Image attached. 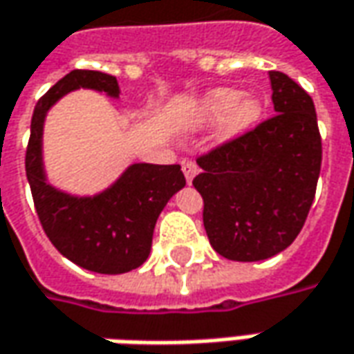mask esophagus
Wrapping results in <instances>:
<instances>
[{
	"mask_svg": "<svg viewBox=\"0 0 354 354\" xmlns=\"http://www.w3.org/2000/svg\"><path fill=\"white\" fill-rule=\"evenodd\" d=\"M182 172H184V176H186L187 184H192V180H194V176L197 174V165L194 160L184 158V160H182Z\"/></svg>",
	"mask_w": 354,
	"mask_h": 354,
	"instance_id": "esophagus-1",
	"label": "esophagus"
}]
</instances>
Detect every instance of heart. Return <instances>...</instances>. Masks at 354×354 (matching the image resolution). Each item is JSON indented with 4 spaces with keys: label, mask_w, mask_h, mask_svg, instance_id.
Instances as JSON below:
<instances>
[{
    "label": "heart",
    "mask_w": 354,
    "mask_h": 354,
    "mask_svg": "<svg viewBox=\"0 0 354 354\" xmlns=\"http://www.w3.org/2000/svg\"><path fill=\"white\" fill-rule=\"evenodd\" d=\"M261 112L263 106L256 96H242L236 88H217L199 102L196 110V124H211L225 113L221 120L218 136L223 139H234L256 126Z\"/></svg>",
    "instance_id": "b5f03b06"
}]
</instances>
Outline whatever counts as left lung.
<instances>
[{
    "instance_id": "8db88e82",
    "label": "left lung",
    "mask_w": 354,
    "mask_h": 354,
    "mask_svg": "<svg viewBox=\"0 0 354 354\" xmlns=\"http://www.w3.org/2000/svg\"><path fill=\"white\" fill-rule=\"evenodd\" d=\"M275 116L197 157L194 187L213 250L259 261L290 246L316 196L322 137L314 100L281 71H269Z\"/></svg>"
}]
</instances>
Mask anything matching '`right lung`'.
I'll list each match as a JSON object with an SVG mask.
<instances>
[{
	"instance_id": "add662e5",
	"label": "right lung",
	"mask_w": 354,
	"mask_h": 354,
	"mask_svg": "<svg viewBox=\"0 0 354 354\" xmlns=\"http://www.w3.org/2000/svg\"><path fill=\"white\" fill-rule=\"evenodd\" d=\"M95 88L118 96L116 77L75 69L59 79L35 108L25 168L36 215L56 250L95 273L118 275L139 268L151 252L160 211L186 186L180 165H131L114 186L95 197H73L46 184L42 126L48 108L69 91Z\"/></svg>"
}]
</instances>
